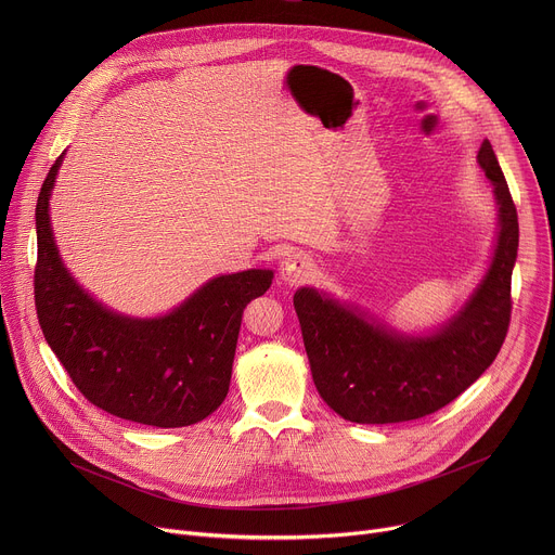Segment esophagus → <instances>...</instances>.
I'll return each mask as SVG.
<instances>
[{
	"instance_id": "obj_1",
	"label": "esophagus",
	"mask_w": 555,
	"mask_h": 555,
	"mask_svg": "<svg viewBox=\"0 0 555 555\" xmlns=\"http://www.w3.org/2000/svg\"><path fill=\"white\" fill-rule=\"evenodd\" d=\"M311 272H313V261L305 253H289L281 261L279 276L287 285H298V283L307 281L311 276Z\"/></svg>"
}]
</instances>
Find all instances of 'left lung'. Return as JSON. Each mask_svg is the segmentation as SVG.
<instances>
[{"label": "left lung", "instance_id": "obj_1", "mask_svg": "<svg viewBox=\"0 0 555 555\" xmlns=\"http://www.w3.org/2000/svg\"><path fill=\"white\" fill-rule=\"evenodd\" d=\"M477 163L494 186L496 244L481 283L443 325L404 334L323 289H296L294 309L313 384L343 420L398 424L426 417L459 398L499 356L512 313L518 215L490 140H483Z\"/></svg>", "mask_w": 555, "mask_h": 555}]
</instances>
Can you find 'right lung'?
<instances>
[{"mask_svg": "<svg viewBox=\"0 0 555 555\" xmlns=\"http://www.w3.org/2000/svg\"><path fill=\"white\" fill-rule=\"evenodd\" d=\"M52 165L37 199L35 305L41 332L86 398L155 428L206 420L225 400L246 305L272 285V270L219 274L153 319L118 313L86 292L65 268L50 223V195L63 165Z\"/></svg>", "mask_w": 555, "mask_h": 555, "instance_id": "add662e5", "label": "right lung"}]
</instances>
